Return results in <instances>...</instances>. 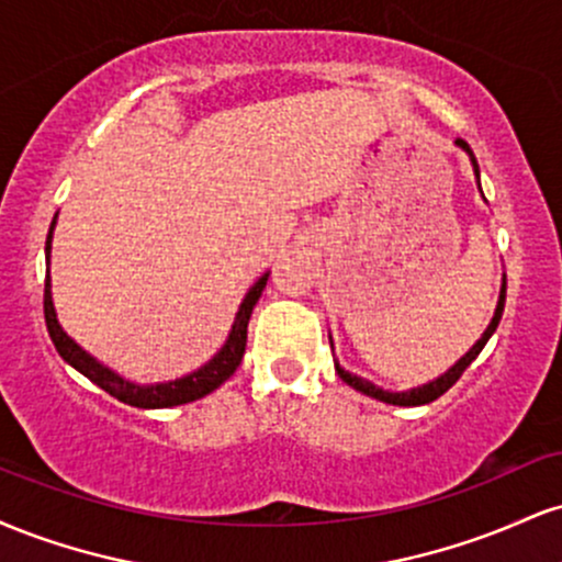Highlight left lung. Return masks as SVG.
Masks as SVG:
<instances>
[{"label":"left lung","mask_w":562,"mask_h":562,"mask_svg":"<svg viewBox=\"0 0 562 562\" xmlns=\"http://www.w3.org/2000/svg\"><path fill=\"white\" fill-rule=\"evenodd\" d=\"M454 145H457V147H462V150H465L468 156H470V164H473L475 179H479V187H481V173H479V164H475V156H473V150H470V145H468L465 139H457ZM505 293H507V280H502L499 301H496V312H494L492 322H488L486 333L481 335V340H479V344H475L473 348H470V351L465 353V357L460 359V362H457V364H451L449 370L443 372L441 378L430 380V383H425V385H417V389H409V391H383V389H378V385H372L370 380H364V378H359V375H351V372L344 370V367H340L338 362H335V372H338L340 380H344V383L351 385V389L362 391V393H367V396L378 398V402H385V404H396V406H420V404H430V402H436L438 396H443V393H447V391L451 389V385H454L457 380L462 378V372H465L468 367L473 364V359L479 357V353L483 351V346H486V340L492 338V335H494L496 325H499V319H502V312H505ZM330 346H333V340H330Z\"/></svg>","instance_id":"1"}]
</instances>
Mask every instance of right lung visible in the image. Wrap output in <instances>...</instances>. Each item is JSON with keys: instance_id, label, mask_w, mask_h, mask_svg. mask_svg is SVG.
Wrapping results in <instances>:
<instances>
[{"instance_id": "add662e5", "label": "right lung", "mask_w": 562, "mask_h": 562, "mask_svg": "<svg viewBox=\"0 0 562 562\" xmlns=\"http://www.w3.org/2000/svg\"><path fill=\"white\" fill-rule=\"evenodd\" d=\"M57 218V216H55ZM55 218L53 227H49L47 235V263H49V250H53V229H55ZM269 272L261 274L259 280L254 282V288L245 293V299L240 303V312H237L235 325H232L227 344L222 346V351L216 353L211 362H205L200 370L190 372V375L169 380V383H156V385H137L132 380L121 378L119 372H113L111 367H105L102 362H97L92 353H87L83 348L76 344L74 338H68V333L63 330L60 322H57L55 314V303H53V285H49V269H47V280H44V319H47V330L49 338L57 348L66 362L79 370L83 378L92 380L94 385H100L102 391L111 393V396L119 398L128 406H139V409H164V406H179L187 402H195V398H203L205 393L216 391L218 385L227 380L232 372L237 370L243 362L245 353V340H248V319L254 314L256 301L261 299V290L267 288Z\"/></svg>"}]
</instances>
